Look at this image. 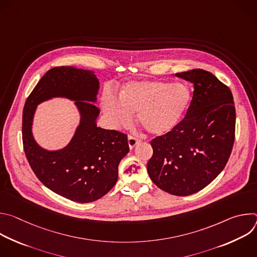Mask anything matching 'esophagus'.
<instances>
[{
    "label": "esophagus",
    "mask_w": 257,
    "mask_h": 257,
    "mask_svg": "<svg viewBox=\"0 0 257 257\" xmlns=\"http://www.w3.org/2000/svg\"><path fill=\"white\" fill-rule=\"evenodd\" d=\"M139 141H140V140H139L138 138H136V137H134V136L130 135V136L128 137V144H129V148H130V149H133L134 146H135Z\"/></svg>",
    "instance_id": "1"
}]
</instances>
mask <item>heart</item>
Masks as SVG:
<instances>
[{
  "label": "heart",
  "mask_w": 257,
  "mask_h": 257,
  "mask_svg": "<svg viewBox=\"0 0 257 257\" xmlns=\"http://www.w3.org/2000/svg\"><path fill=\"white\" fill-rule=\"evenodd\" d=\"M191 100V91L184 83L159 80L129 81L120 91L118 100L103 98L102 106L117 127L131 123L137 114L140 125L154 135L170 132L181 121Z\"/></svg>",
  "instance_id": "heart-1"
}]
</instances>
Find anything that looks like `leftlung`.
Wrapping results in <instances>:
<instances>
[{"instance_id": "obj_1", "label": "left lung", "mask_w": 257, "mask_h": 257, "mask_svg": "<svg viewBox=\"0 0 257 257\" xmlns=\"http://www.w3.org/2000/svg\"><path fill=\"white\" fill-rule=\"evenodd\" d=\"M176 76L193 83V96L183 120L151 141L148 172L162 190L187 196L206 187L227 165L236 111L230 88L210 72L192 69Z\"/></svg>"}]
</instances>
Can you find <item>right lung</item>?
<instances>
[{"instance_id":"obj_1","label":"right lung","mask_w":257,"mask_h":257,"mask_svg":"<svg viewBox=\"0 0 257 257\" xmlns=\"http://www.w3.org/2000/svg\"><path fill=\"white\" fill-rule=\"evenodd\" d=\"M98 80L91 71L74 67L49 70L28 95L22 115V141L35 176L55 193L80 203L92 202L111 190L118 180V166L128 154L127 135L96 126ZM54 96L76 100L81 125L65 149L48 152L36 144L31 125L36 105Z\"/></svg>"}]
</instances>
